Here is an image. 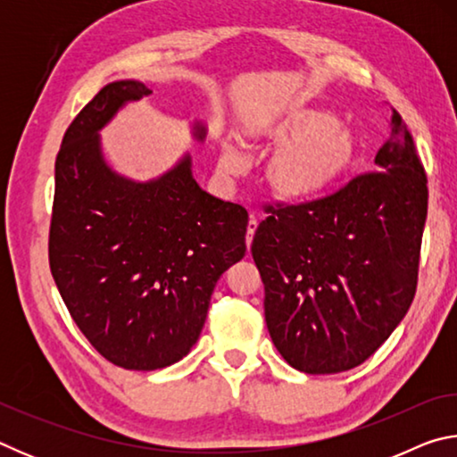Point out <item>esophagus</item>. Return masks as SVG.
<instances>
[{
  "instance_id": "1",
  "label": "esophagus",
  "mask_w": 457,
  "mask_h": 457,
  "mask_svg": "<svg viewBox=\"0 0 457 457\" xmlns=\"http://www.w3.org/2000/svg\"><path fill=\"white\" fill-rule=\"evenodd\" d=\"M256 229H258V220L253 218V215H250V221H247V231H245V245H247V250H250L252 237H253V234H256Z\"/></svg>"
}]
</instances>
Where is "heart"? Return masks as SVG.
Instances as JSON below:
<instances>
[{
	"label": "heart",
	"mask_w": 457,
	"mask_h": 457,
	"mask_svg": "<svg viewBox=\"0 0 457 457\" xmlns=\"http://www.w3.org/2000/svg\"><path fill=\"white\" fill-rule=\"evenodd\" d=\"M266 141L280 146L270 159L266 179L276 197L311 201L320 197L351 171L357 159V141L349 129L330 114L312 108H292L268 122ZM237 153L226 146L221 163L236 165Z\"/></svg>",
	"instance_id": "heart-1"
}]
</instances>
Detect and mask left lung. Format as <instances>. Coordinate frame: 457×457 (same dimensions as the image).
<instances>
[{
    "label": "left lung",
    "instance_id": "left-lung-1",
    "mask_svg": "<svg viewBox=\"0 0 457 457\" xmlns=\"http://www.w3.org/2000/svg\"><path fill=\"white\" fill-rule=\"evenodd\" d=\"M375 163L324 197L266 205L253 234L270 337L308 375L359 367L413 303L428 175L395 108Z\"/></svg>",
    "mask_w": 457,
    "mask_h": 457
}]
</instances>
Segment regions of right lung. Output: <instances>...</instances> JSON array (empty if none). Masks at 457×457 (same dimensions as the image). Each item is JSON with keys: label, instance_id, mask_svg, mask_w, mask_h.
<instances>
[{"label": "right lung", "instance_id": "right-lung-1", "mask_svg": "<svg viewBox=\"0 0 457 457\" xmlns=\"http://www.w3.org/2000/svg\"><path fill=\"white\" fill-rule=\"evenodd\" d=\"M149 95L141 82H112L76 114L56 157L48 236L54 282L76 327L130 370L163 369L191 351L247 231V212L201 189L189 157L151 183L104 165L96 130Z\"/></svg>", "mask_w": 457, "mask_h": 457}]
</instances>
